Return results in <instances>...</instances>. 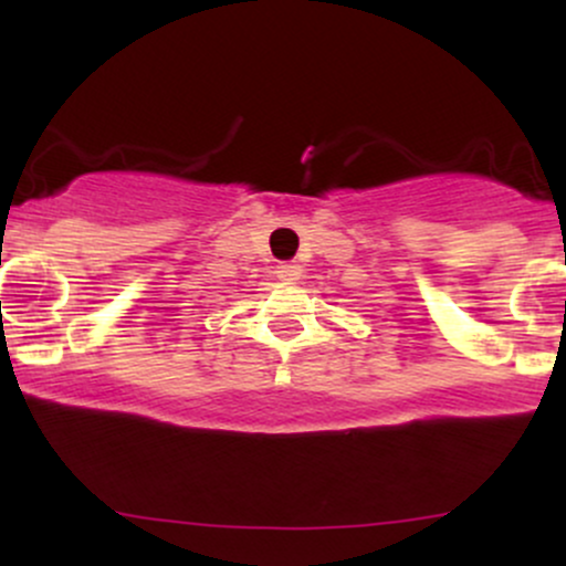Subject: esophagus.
Listing matches in <instances>:
<instances>
[{
    "label": "esophagus",
    "instance_id": "1",
    "mask_svg": "<svg viewBox=\"0 0 566 566\" xmlns=\"http://www.w3.org/2000/svg\"><path fill=\"white\" fill-rule=\"evenodd\" d=\"M276 276L282 279V282H295V279H301V265H297V263H279L276 265Z\"/></svg>",
    "mask_w": 566,
    "mask_h": 566
}]
</instances>
